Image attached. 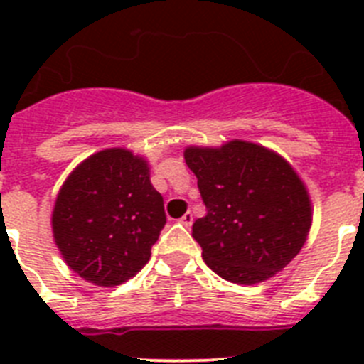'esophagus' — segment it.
Listing matches in <instances>:
<instances>
[{
	"mask_svg": "<svg viewBox=\"0 0 364 364\" xmlns=\"http://www.w3.org/2000/svg\"><path fill=\"white\" fill-rule=\"evenodd\" d=\"M180 222H182L184 226L189 228L193 224V213H189V211H188V213H184V215H182V218H180Z\"/></svg>",
	"mask_w": 364,
	"mask_h": 364,
	"instance_id": "1",
	"label": "esophagus"
}]
</instances>
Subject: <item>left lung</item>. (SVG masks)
<instances>
[{"mask_svg": "<svg viewBox=\"0 0 364 364\" xmlns=\"http://www.w3.org/2000/svg\"><path fill=\"white\" fill-rule=\"evenodd\" d=\"M184 159L208 211L193 224L205 264L237 284L268 281L290 264L311 226L310 197L294 167L244 140L188 147Z\"/></svg>", "mask_w": 364, "mask_h": 364, "instance_id": "obj_1", "label": "left lung"}]
</instances>
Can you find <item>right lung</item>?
I'll list each match as a JSON object with an SVG mask.
<instances>
[{
  "mask_svg": "<svg viewBox=\"0 0 364 364\" xmlns=\"http://www.w3.org/2000/svg\"><path fill=\"white\" fill-rule=\"evenodd\" d=\"M166 224L164 198L149 166L111 147L83 160L63 182L53 211L58 250L73 272L96 286L134 277Z\"/></svg>",
  "mask_w": 364,
  "mask_h": 364,
  "instance_id": "1",
  "label": "right lung"
}]
</instances>
